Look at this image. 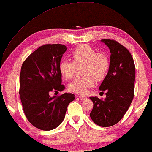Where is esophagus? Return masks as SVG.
Listing matches in <instances>:
<instances>
[{
	"label": "esophagus",
	"instance_id": "obj_1",
	"mask_svg": "<svg viewBox=\"0 0 152 152\" xmlns=\"http://www.w3.org/2000/svg\"><path fill=\"white\" fill-rule=\"evenodd\" d=\"M78 98H80L81 100H86L87 98V97L86 96H82V95L78 96Z\"/></svg>",
	"mask_w": 152,
	"mask_h": 152
}]
</instances>
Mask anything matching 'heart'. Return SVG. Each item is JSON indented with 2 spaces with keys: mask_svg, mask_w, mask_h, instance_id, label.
I'll list each match as a JSON object with an SVG mask.
<instances>
[{
  "mask_svg": "<svg viewBox=\"0 0 152 152\" xmlns=\"http://www.w3.org/2000/svg\"><path fill=\"white\" fill-rule=\"evenodd\" d=\"M73 63L68 60H63L59 64L58 69L63 78L68 80L74 75L75 66L83 64V74L85 76L75 78L68 85L69 91L77 94H85L94 85L95 79L100 81L107 74L110 61L107 56L97 53L88 45H80L72 54Z\"/></svg>",
  "mask_w": 152,
  "mask_h": 152,
  "instance_id": "b5f03b06",
  "label": "heart"
}]
</instances>
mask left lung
<instances>
[{"label":"left lung","mask_w":152,"mask_h":152,"mask_svg":"<svg viewBox=\"0 0 152 152\" xmlns=\"http://www.w3.org/2000/svg\"><path fill=\"white\" fill-rule=\"evenodd\" d=\"M110 49V67L99 89L106 98L89 97L94 107L90 117L100 127H110L121 121L134 98L135 65L127 49L115 40H101Z\"/></svg>","instance_id":"1"}]
</instances>
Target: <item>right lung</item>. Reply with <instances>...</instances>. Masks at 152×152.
Returning a JSON list of instances; mask_svg holds the SVG:
<instances>
[{
    "instance_id": "right-lung-1",
    "label": "right lung",
    "mask_w": 152,
    "mask_h": 152,
    "mask_svg": "<svg viewBox=\"0 0 152 152\" xmlns=\"http://www.w3.org/2000/svg\"><path fill=\"white\" fill-rule=\"evenodd\" d=\"M66 50L64 45H45L29 55L21 67L19 94L23 111L31 125L44 131L61 125L68 104L75 99L69 93L50 96L51 91L65 89L58 67Z\"/></svg>"
}]
</instances>
